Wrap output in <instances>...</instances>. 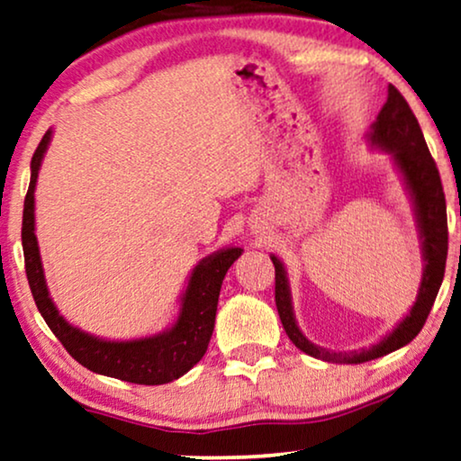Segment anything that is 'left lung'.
<instances>
[{"mask_svg":"<svg viewBox=\"0 0 461 461\" xmlns=\"http://www.w3.org/2000/svg\"><path fill=\"white\" fill-rule=\"evenodd\" d=\"M366 142L370 149L387 153L395 169L400 171L411 201V209H414L418 236H420L424 260L422 279L416 302L406 317L397 322L393 331H389L370 348L352 349V352H335V349L321 348L300 331L296 314H294L285 265L281 263L279 257L271 254L275 265V304H277L281 325H284L287 338L304 354L333 364H362L408 346L427 322L438 287L443 284L445 260H447V207H445L441 176H438L435 159L429 153L420 123L393 85H389L387 103L366 132Z\"/></svg>","mask_w":461,"mask_h":461,"instance_id":"left-lung-1","label":"left lung"}]
</instances>
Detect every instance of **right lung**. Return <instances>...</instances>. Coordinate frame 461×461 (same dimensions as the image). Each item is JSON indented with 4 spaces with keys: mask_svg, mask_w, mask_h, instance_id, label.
I'll return each mask as SVG.
<instances>
[{
    "mask_svg": "<svg viewBox=\"0 0 461 461\" xmlns=\"http://www.w3.org/2000/svg\"><path fill=\"white\" fill-rule=\"evenodd\" d=\"M51 136L53 130L50 128L32 155L31 184L23 215L26 279L41 317L72 358L93 373L136 384H163L180 379L207 352L223 277L244 250L240 246H223L204 257L190 273L186 290L180 296V311L176 321L161 333L136 339H105L74 327L64 319V314H59L50 296L39 242L34 236V190Z\"/></svg>",
    "mask_w": 461,
    "mask_h": 461,
    "instance_id": "obj_1",
    "label": "right lung"
}]
</instances>
